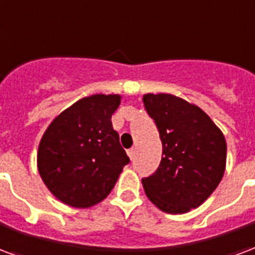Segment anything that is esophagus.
Returning <instances> with one entry per match:
<instances>
[{
    "mask_svg": "<svg viewBox=\"0 0 255 255\" xmlns=\"http://www.w3.org/2000/svg\"><path fill=\"white\" fill-rule=\"evenodd\" d=\"M135 148H129V150H128L127 151V154H128V156H129V159H131V161H133V158H135Z\"/></svg>",
    "mask_w": 255,
    "mask_h": 255,
    "instance_id": "34e87169",
    "label": "esophagus"
}]
</instances>
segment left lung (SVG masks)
I'll return each mask as SVG.
<instances>
[{
	"label": "left lung",
	"mask_w": 255,
	"mask_h": 255,
	"mask_svg": "<svg viewBox=\"0 0 255 255\" xmlns=\"http://www.w3.org/2000/svg\"><path fill=\"white\" fill-rule=\"evenodd\" d=\"M162 142L158 170L143 178L146 196L166 214H186L212 195L226 170L222 129L195 104L169 93L143 96Z\"/></svg>",
	"instance_id": "8db88e82"
}]
</instances>
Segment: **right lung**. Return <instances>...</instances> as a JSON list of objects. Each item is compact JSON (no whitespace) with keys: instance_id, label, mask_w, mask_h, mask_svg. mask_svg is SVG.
<instances>
[{"instance_id":"1","label":"right lung","mask_w":255,"mask_h":255,"mask_svg":"<svg viewBox=\"0 0 255 255\" xmlns=\"http://www.w3.org/2000/svg\"><path fill=\"white\" fill-rule=\"evenodd\" d=\"M120 94H92L60 112L37 148L41 180L60 203L90 208L111 193L129 162L112 127Z\"/></svg>"}]
</instances>
